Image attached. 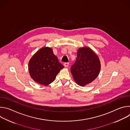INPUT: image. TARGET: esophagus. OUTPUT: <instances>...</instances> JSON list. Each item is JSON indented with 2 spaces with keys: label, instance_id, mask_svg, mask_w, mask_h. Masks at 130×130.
<instances>
[{
  "label": "esophagus",
  "instance_id": "1",
  "mask_svg": "<svg viewBox=\"0 0 130 130\" xmlns=\"http://www.w3.org/2000/svg\"><path fill=\"white\" fill-rule=\"evenodd\" d=\"M69 65V63H64V66L65 67H68Z\"/></svg>",
  "mask_w": 130,
  "mask_h": 130
}]
</instances>
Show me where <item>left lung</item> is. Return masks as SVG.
Instances as JSON below:
<instances>
[{"mask_svg": "<svg viewBox=\"0 0 130 130\" xmlns=\"http://www.w3.org/2000/svg\"><path fill=\"white\" fill-rule=\"evenodd\" d=\"M101 68L100 60L95 52L88 47L79 48L75 63L70 68L74 80L84 86L98 77Z\"/></svg>", "mask_w": 130, "mask_h": 130, "instance_id": "1", "label": "left lung"}]
</instances>
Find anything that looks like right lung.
I'll return each instance as SVG.
<instances>
[{
	"mask_svg": "<svg viewBox=\"0 0 130 130\" xmlns=\"http://www.w3.org/2000/svg\"><path fill=\"white\" fill-rule=\"evenodd\" d=\"M63 67L52 49L49 47L40 49L29 62V71L31 78L35 82L44 85L52 83Z\"/></svg>",
	"mask_w": 130,
	"mask_h": 130,
	"instance_id": "obj_1",
	"label": "right lung"
}]
</instances>
